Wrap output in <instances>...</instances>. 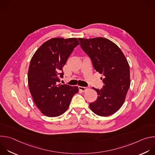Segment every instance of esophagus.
I'll return each instance as SVG.
<instances>
[{"instance_id":"34e87169","label":"esophagus","mask_w":155,"mask_h":155,"mask_svg":"<svg viewBox=\"0 0 155 155\" xmlns=\"http://www.w3.org/2000/svg\"><path fill=\"white\" fill-rule=\"evenodd\" d=\"M78 89L80 90H81L82 92H85L87 90V87H83V86H78Z\"/></svg>"}]
</instances>
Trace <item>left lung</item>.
Here are the masks:
<instances>
[{"mask_svg":"<svg viewBox=\"0 0 155 155\" xmlns=\"http://www.w3.org/2000/svg\"><path fill=\"white\" fill-rule=\"evenodd\" d=\"M80 47L90 58L94 69L104 76L103 87H93L97 99L90 104L96 115L107 117L121 108L130 86L129 65L120 48L112 41L102 37L78 38Z\"/></svg>","mask_w":155,"mask_h":155,"instance_id":"left-lung-1","label":"left lung"}]
</instances>
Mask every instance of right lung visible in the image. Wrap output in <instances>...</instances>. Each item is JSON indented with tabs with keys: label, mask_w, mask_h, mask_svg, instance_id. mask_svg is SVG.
<instances>
[{
	"label": "right lung",
	"mask_w": 155,
	"mask_h": 155,
	"mask_svg": "<svg viewBox=\"0 0 155 155\" xmlns=\"http://www.w3.org/2000/svg\"><path fill=\"white\" fill-rule=\"evenodd\" d=\"M79 45L76 38H51L39 47L29 68L28 85L33 100L43 114L58 117L68 110L78 87L59 84L62 68L74 49Z\"/></svg>",
	"instance_id": "obj_1"
}]
</instances>
